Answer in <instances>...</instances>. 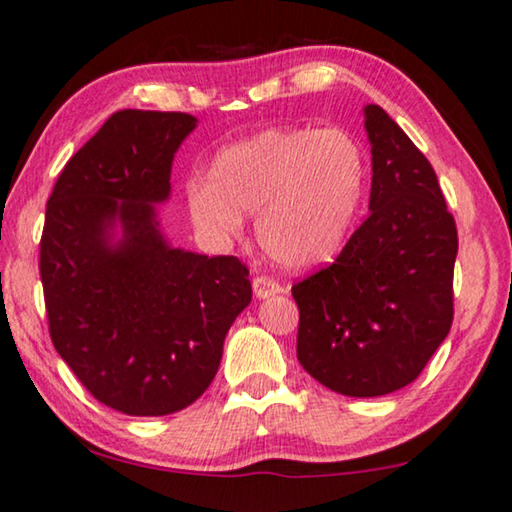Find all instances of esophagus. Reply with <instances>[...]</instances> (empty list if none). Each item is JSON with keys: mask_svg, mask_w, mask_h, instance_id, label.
<instances>
[{"mask_svg": "<svg viewBox=\"0 0 512 512\" xmlns=\"http://www.w3.org/2000/svg\"><path fill=\"white\" fill-rule=\"evenodd\" d=\"M251 286H254V295L258 297V300H265V297H272V295L283 293V288L279 286V283L272 281V279H267V277H256Z\"/></svg>", "mask_w": 512, "mask_h": 512, "instance_id": "esophagus-1", "label": "esophagus"}]
</instances>
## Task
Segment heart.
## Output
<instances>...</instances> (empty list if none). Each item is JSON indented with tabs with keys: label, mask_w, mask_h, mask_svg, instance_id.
I'll return each mask as SVG.
<instances>
[{
	"label": "heart",
	"mask_w": 512,
	"mask_h": 512,
	"mask_svg": "<svg viewBox=\"0 0 512 512\" xmlns=\"http://www.w3.org/2000/svg\"><path fill=\"white\" fill-rule=\"evenodd\" d=\"M366 187V157L341 128H272L215 155L210 178L187 185L194 224L217 242L245 231L283 270H311L348 242Z\"/></svg>",
	"instance_id": "b5f03b06"
}]
</instances>
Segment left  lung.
I'll list each match as a JSON object with an SVG mask.
<instances>
[{"mask_svg": "<svg viewBox=\"0 0 512 512\" xmlns=\"http://www.w3.org/2000/svg\"><path fill=\"white\" fill-rule=\"evenodd\" d=\"M368 217L336 261L293 286L297 359L313 380L352 398L414 382L453 322L458 231L435 169L377 105Z\"/></svg>", "mask_w": 512, "mask_h": 512, "instance_id": "8db88e82", "label": "left lung"}]
</instances>
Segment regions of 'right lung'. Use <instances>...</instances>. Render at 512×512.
Wrapping results in <instances>:
<instances>
[{
	"label": "right lung",
	"instance_id": "right-lung-1",
	"mask_svg": "<svg viewBox=\"0 0 512 512\" xmlns=\"http://www.w3.org/2000/svg\"><path fill=\"white\" fill-rule=\"evenodd\" d=\"M196 123L116 112L70 157L47 201L41 281L52 343L91 396L130 416L192 405L251 302L238 258L174 247L162 231L157 206Z\"/></svg>",
	"mask_w": 512,
	"mask_h": 512
}]
</instances>
